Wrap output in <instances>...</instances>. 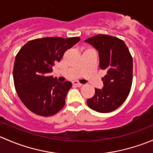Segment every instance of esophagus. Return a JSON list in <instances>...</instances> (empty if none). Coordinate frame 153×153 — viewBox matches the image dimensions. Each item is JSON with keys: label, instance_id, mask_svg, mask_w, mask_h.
<instances>
[{"label": "esophagus", "instance_id": "esophagus-1", "mask_svg": "<svg viewBox=\"0 0 153 153\" xmlns=\"http://www.w3.org/2000/svg\"><path fill=\"white\" fill-rule=\"evenodd\" d=\"M72 84L75 86H78V87H80V86H82V84H80V83L78 82V81H73V82H72Z\"/></svg>", "mask_w": 153, "mask_h": 153}]
</instances>
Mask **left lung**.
Segmentation results:
<instances>
[{"instance_id":"obj_1","label":"left lung","mask_w":153,"mask_h":153,"mask_svg":"<svg viewBox=\"0 0 153 153\" xmlns=\"http://www.w3.org/2000/svg\"><path fill=\"white\" fill-rule=\"evenodd\" d=\"M97 49L99 67L106 71L102 78L104 86L95 88L92 98L86 101L90 109L110 112L119 107L126 99L132 82V58L124 41L107 35H97L85 40Z\"/></svg>"}]
</instances>
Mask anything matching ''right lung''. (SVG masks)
Segmentation results:
<instances>
[{
	"instance_id": "right-lung-1",
	"label": "right lung",
	"mask_w": 153,
	"mask_h": 153,
	"mask_svg": "<svg viewBox=\"0 0 153 153\" xmlns=\"http://www.w3.org/2000/svg\"><path fill=\"white\" fill-rule=\"evenodd\" d=\"M79 41L78 37L38 38L28 41L17 54L13 69L15 90L32 112L51 116L64 107L72 83H60L49 74L64 52Z\"/></svg>"
}]
</instances>
